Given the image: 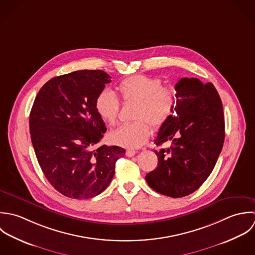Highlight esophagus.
<instances>
[{"instance_id": "esophagus-1", "label": "esophagus", "mask_w": 255, "mask_h": 255, "mask_svg": "<svg viewBox=\"0 0 255 255\" xmlns=\"http://www.w3.org/2000/svg\"><path fill=\"white\" fill-rule=\"evenodd\" d=\"M135 153H136V151H134V150H127V151H126V155L129 156V157L135 155Z\"/></svg>"}]
</instances>
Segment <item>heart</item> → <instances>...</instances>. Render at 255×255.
Listing matches in <instances>:
<instances>
[{"label":"heart","instance_id":"b5f03b06","mask_svg":"<svg viewBox=\"0 0 255 255\" xmlns=\"http://www.w3.org/2000/svg\"><path fill=\"white\" fill-rule=\"evenodd\" d=\"M124 103H136L132 123L120 125L109 134L112 144L136 149L143 146L154 129L163 127L173 116L177 106L176 92L172 87L162 86L159 78L135 75L123 80L118 86ZM96 108L102 119L109 125L117 121L120 102L109 91L102 92L96 102Z\"/></svg>","mask_w":255,"mask_h":255}]
</instances>
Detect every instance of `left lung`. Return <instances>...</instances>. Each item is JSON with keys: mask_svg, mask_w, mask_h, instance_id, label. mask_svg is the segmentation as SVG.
<instances>
[{"mask_svg": "<svg viewBox=\"0 0 255 255\" xmlns=\"http://www.w3.org/2000/svg\"><path fill=\"white\" fill-rule=\"evenodd\" d=\"M177 106L170 120L159 129L154 151L157 166L146 175L154 191L172 197L196 191L211 174L225 140V119L220 96L211 83L183 78L175 85Z\"/></svg>", "mask_w": 255, "mask_h": 255, "instance_id": "obj_1", "label": "left lung"}]
</instances>
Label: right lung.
<instances>
[{"instance_id": "1", "label": "right lung", "mask_w": 255, "mask_h": 255, "mask_svg": "<svg viewBox=\"0 0 255 255\" xmlns=\"http://www.w3.org/2000/svg\"><path fill=\"white\" fill-rule=\"evenodd\" d=\"M102 70H81L49 80L37 94L29 131L38 163L52 186L73 199L101 194L125 150L97 147L106 132L97 111L99 95L110 83Z\"/></svg>"}]
</instances>
